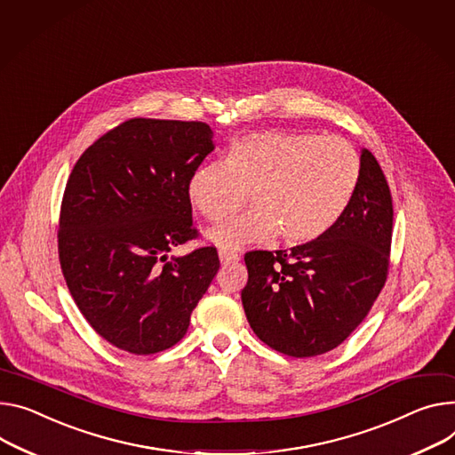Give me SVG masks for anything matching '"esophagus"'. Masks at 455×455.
<instances>
[{"instance_id":"1","label":"esophagus","mask_w":455,"mask_h":455,"mask_svg":"<svg viewBox=\"0 0 455 455\" xmlns=\"http://www.w3.org/2000/svg\"><path fill=\"white\" fill-rule=\"evenodd\" d=\"M219 259L222 264H231V262H238V255L236 253H229V251H220L219 253Z\"/></svg>"}]
</instances>
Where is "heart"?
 I'll return each mask as SVG.
<instances>
[{"mask_svg":"<svg viewBox=\"0 0 455 455\" xmlns=\"http://www.w3.org/2000/svg\"><path fill=\"white\" fill-rule=\"evenodd\" d=\"M361 177L357 151L340 138L293 131H262L229 146L224 164L198 165L188 198L212 222L246 202L255 207L207 231L222 250H240L281 235L300 246L330 231L354 198Z\"/></svg>","mask_w":455,"mask_h":455,"instance_id":"b5f03b06","label":"heart"}]
</instances>
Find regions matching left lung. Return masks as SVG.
Returning a JSON list of instances; mask_svg holds the SVG:
<instances>
[{
	"mask_svg": "<svg viewBox=\"0 0 455 455\" xmlns=\"http://www.w3.org/2000/svg\"><path fill=\"white\" fill-rule=\"evenodd\" d=\"M394 207L375 156L361 151L352 202L321 238L281 251H250L242 304L257 337L290 357H315L352 333L388 275Z\"/></svg>",
	"mask_w": 455,
	"mask_h": 455,
	"instance_id": "obj_1",
	"label": "left lung"
}]
</instances>
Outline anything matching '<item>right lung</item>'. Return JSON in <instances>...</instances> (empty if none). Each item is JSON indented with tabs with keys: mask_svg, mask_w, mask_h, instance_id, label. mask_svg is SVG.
Returning <instances> with one entry per match:
<instances>
[{
	"mask_svg": "<svg viewBox=\"0 0 455 455\" xmlns=\"http://www.w3.org/2000/svg\"><path fill=\"white\" fill-rule=\"evenodd\" d=\"M213 149L204 122L134 118L96 140L68 177L58 231L65 283L94 331L124 352L177 344L220 267L215 248L167 260L196 236L186 188Z\"/></svg>",
	"mask_w": 455,
	"mask_h": 455,
	"instance_id": "obj_1",
	"label": "right lung"
}]
</instances>
